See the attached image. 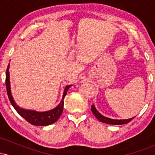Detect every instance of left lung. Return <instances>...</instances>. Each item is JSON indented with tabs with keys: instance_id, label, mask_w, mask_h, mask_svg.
Segmentation results:
<instances>
[{
	"instance_id": "8db88e82",
	"label": "left lung",
	"mask_w": 155,
	"mask_h": 155,
	"mask_svg": "<svg viewBox=\"0 0 155 155\" xmlns=\"http://www.w3.org/2000/svg\"><path fill=\"white\" fill-rule=\"evenodd\" d=\"M91 110L92 112L93 113V114L96 117V118L100 122H104V123L108 124H124L128 123L129 122H130L134 117H132L130 119H127V120H113V119L108 118V117H106L103 116L101 114L99 113L97 111V110L95 108V105H92L91 106Z\"/></svg>"
}]
</instances>
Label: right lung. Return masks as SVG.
Masks as SVG:
<instances>
[{
  "label": "right lung",
  "instance_id": "right-lung-1",
  "mask_svg": "<svg viewBox=\"0 0 155 155\" xmlns=\"http://www.w3.org/2000/svg\"><path fill=\"white\" fill-rule=\"evenodd\" d=\"M9 63H8V67L6 69V86L7 95H8V99H9L11 104H12L13 107L17 111V113L23 117L26 121H28L29 123L33 125L36 126H47L49 124H53L54 122L58 121L60 117L61 116L62 113L63 111V106H64V98L66 95L68 90L71 87V85H67L64 90L63 97L60 103L58 106L53 109L49 110L47 111L39 112L36 111H33V110H27L24 108H19L17 105L15 104L14 101L13 97L12 95V92H11V86H10V80H9Z\"/></svg>",
  "mask_w": 155,
  "mask_h": 155
}]
</instances>
